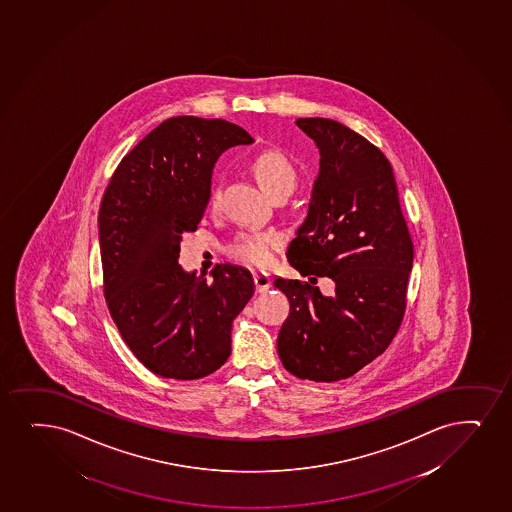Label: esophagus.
I'll use <instances>...</instances> for the list:
<instances>
[{"label":"esophagus","mask_w":512,"mask_h":512,"mask_svg":"<svg viewBox=\"0 0 512 512\" xmlns=\"http://www.w3.org/2000/svg\"><path fill=\"white\" fill-rule=\"evenodd\" d=\"M253 283H255V289H257L259 293H265L267 289L271 288L272 281L269 274L257 272V274H253Z\"/></svg>","instance_id":"obj_1"}]
</instances>
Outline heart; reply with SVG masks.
Returning <instances> with one entry per match:
<instances>
[{"label":"heart","mask_w":512,"mask_h":512,"mask_svg":"<svg viewBox=\"0 0 512 512\" xmlns=\"http://www.w3.org/2000/svg\"><path fill=\"white\" fill-rule=\"evenodd\" d=\"M248 168L252 175L257 178L265 192L271 195L272 199L277 195H289L296 185V171L288 156L279 149H264L257 152L250 159ZM209 207L216 209L219 204V188L212 185L209 190ZM281 245L279 236L264 231H243L235 236V240L229 243L226 252L231 259L248 265L264 269L272 264L274 252Z\"/></svg>","instance_id":"1"}]
</instances>
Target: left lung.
Returning <instances> with one entry per match:
<instances>
[{
  "mask_svg": "<svg viewBox=\"0 0 512 512\" xmlns=\"http://www.w3.org/2000/svg\"><path fill=\"white\" fill-rule=\"evenodd\" d=\"M320 151L305 223L289 243L303 277L276 279L289 300L277 337L284 368L298 379L337 382L382 355L406 310L413 241L392 166L379 147L327 118H298ZM319 276L337 284L331 297Z\"/></svg>",
  "mask_w": 512,
  "mask_h": 512,
  "instance_id": "8db88e82",
  "label": "left lung"
}]
</instances>
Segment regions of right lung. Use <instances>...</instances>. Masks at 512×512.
Masks as SVG:
<instances>
[{
  "instance_id": "1",
  "label": "right lung",
  "mask_w": 512,
  "mask_h": 512,
  "mask_svg": "<svg viewBox=\"0 0 512 512\" xmlns=\"http://www.w3.org/2000/svg\"><path fill=\"white\" fill-rule=\"evenodd\" d=\"M229 121L175 116L121 159L99 209L104 298L137 360L166 379L195 380L231 355V325L252 274L217 264L212 279L178 264L181 236L204 216L217 157L252 144Z\"/></svg>"
}]
</instances>
